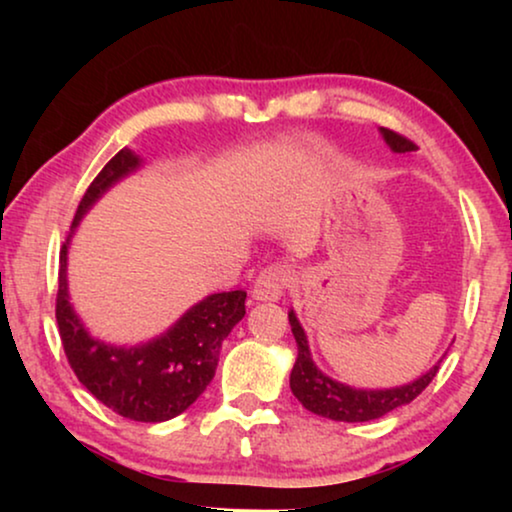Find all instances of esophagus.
<instances>
[{"mask_svg": "<svg viewBox=\"0 0 512 512\" xmlns=\"http://www.w3.org/2000/svg\"><path fill=\"white\" fill-rule=\"evenodd\" d=\"M291 270L286 265H270V268H263L261 275L256 277L254 289H251V296L254 300H279L282 293L289 284Z\"/></svg>", "mask_w": 512, "mask_h": 512, "instance_id": "1", "label": "esophagus"}]
</instances>
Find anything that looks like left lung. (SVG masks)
<instances>
[{
	"mask_svg": "<svg viewBox=\"0 0 512 512\" xmlns=\"http://www.w3.org/2000/svg\"><path fill=\"white\" fill-rule=\"evenodd\" d=\"M380 132L391 151L408 153L417 149L408 137L398 135L394 130L380 128ZM289 324L298 345V359L293 363V370H291L293 396L303 403V408L314 412V415L335 419V422H370V419L384 417L387 412L415 401V398L429 387L431 380L438 373L440 363H436V366H433L426 375L417 377L415 382L403 384V387H394V389L347 387V384L331 380V377L324 375L317 366H314L310 345H307V335L303 331V326H300V321L296 319V314H293V310L289 312Z\"/></svg>",
	"mask_w": 512,
	"mask_h": 512,
	"instance_id": "1",
	"label": "left lung"
}]
</instances>
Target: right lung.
<instances>
[{"mask_svg": "<svg viewBox=\"0 0 512 512\" xmlns=\"http://www.w3.org/2000/svg\"><path fill=\"white\" fill-rule=\"evenodd\" d=\"M142 165L132 149H121L83 193L72 221V233L81 216L116 181ZM69 233V237H72ZM67 242L60 249L58 319L67 361L79 382L97 401L135 422H167L195 403L219 366L221 342L244 317V291L212 293L193 305L170 331L137 347H114L95 340L76 317L67 291Z\"/></svg>", "mask_w": 512, "mask_h": 512, "instance_id": "1", "label": "right lung"}]
</instances>
